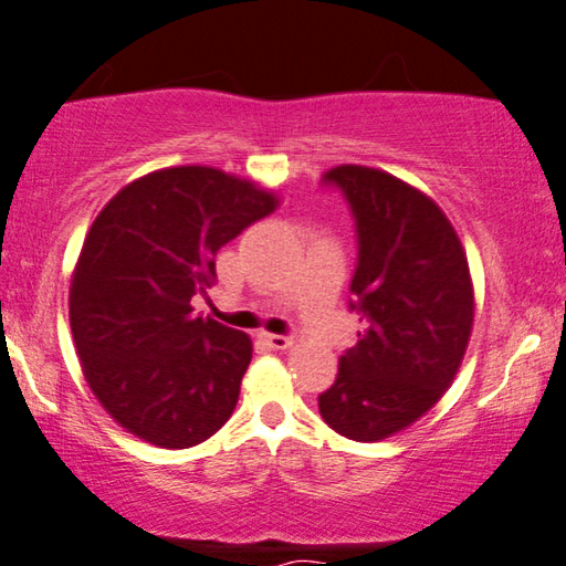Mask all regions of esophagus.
Listing matches in <instances>:
<instances>
[{
    "mask_svg": "<svg viewBox=\"0 0 566 566\" xmlns=\"http://www.w3.org/2000/svg\"><path fill=\"white\" fill-rule=\"evenodd\" d=\"M262 343H265L268 347H273V350H289V347L293 345V339L291 337H285V335H262Z\"/></svg>",
    "mask_w": 566,
    "mask_h": 566,
    "instance_id": "obj_1",
    "label": "esophagus"
}]
</instances>
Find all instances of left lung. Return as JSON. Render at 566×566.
Wrapping results in <instances>:
<instances>
[{"mask_svg":"<svg viewBox=\"0 0 566 566\" xmlns=\"http://www.w3.org/2000/svg\"><path fill=\"white\" fill-rule=\"evenodd\" d=\"M322 182L343 190L355 216L350 312L360 332L319 412L339 436L376 443L453 384L474 327V285L459 234L422 190L360 165L332 167Z\"/></svg>","mask_w":566,"mask_h":566,"instance_id":"obj_1","label":"left lung"}]
</instances>
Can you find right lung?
<instances>
[{
  "label": "right lung",
  "mask_w": 566,
  "mask_h": 566,
  "mask_svg": "<svg viewBox=\"0 0 566 566\" xmlns=\"http://www.w3.org/2000/svg\"><path fill=\"white\" fill-rule=\"evenodd\" d=\"M275 206L252 180L188 165L128 182L92 221L69 322L82 374L120 428L177 451L234 412L252 339L190 301L213 285L216 252Z\"/></svg>",
  "instance_id": "add662e5"
}]
</instances>
